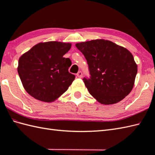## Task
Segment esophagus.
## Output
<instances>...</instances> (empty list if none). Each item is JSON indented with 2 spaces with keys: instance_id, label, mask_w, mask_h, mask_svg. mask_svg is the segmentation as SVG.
Here are the masks:
<instances>
[{
  "instance_id": "34e87169",
  "label": "esophagus",
  "mask_w": 155,
  "mask_h": 155,
  "mask_svg": "<svg viewBox=\"0 0 155 155\" xmlns=\"http://www.w3.org/2000/svg\"><path fill=\"white\" fill-rule=\"evenodd\" d=\"M77 76L78 78H82V77H83V73H82L81 71H78V73L77 74Z\"/></svg>"
}]
</instances>
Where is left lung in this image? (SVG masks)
<instances>
[{
  "label": "left lung",
  "mask_w": 155,
  "mask_h": 155,
  "mask_svg": "<svg viewBox=\"0 0 155 155\" xmlns=\"http://www.w3.org/2000/svg\"><path fill=\"white\" fill-rule=\"evenodd\" d=\"M76 47L86 58L91 74L83 79L85 86L98 102L114 104L130 93L137 65L127 48L103 39L80 42Z\"/></svg>",
  "instance_id": "left-lung-1"
}]
</instances>
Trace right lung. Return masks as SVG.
I'll return each mask as SVG.
<instances>
[{
  "label": "right lung",
  "mask_w": 155,
  "mask_h": 155,
  "mask_svg": "<svg viewBox=\"0 0 155 155\" xmlns=\"http://www.w3.org/2000/svg\"><path fill=\"white\" fill-rule=\"evenodd\" d=\"M71 48L70 43L41 42L20 57L18 73L31 96L49 103L68 89L75 76L68 72L71 59L63 55Z\"/></svg>",
  "instance_id": "obj_1"
}]
</instances>
